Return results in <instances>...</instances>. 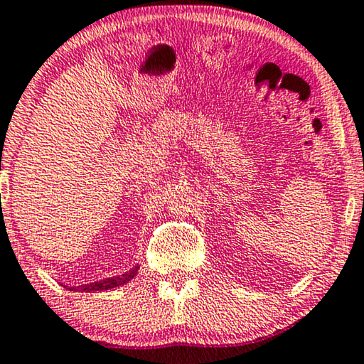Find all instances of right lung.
<instances>
[{
	"label": "right lung",
	"mask_w": 364,
	"mask_h": 364,
	"mask_svg": "<svg viewBox=\"0 0 364 364\" xmlns=\"http://www.w3.org/2000/svg\"><path fill=\"white\" fill-rule=\"evenodd\" d=\"M137 274V267L136 269L129 270V272L117 275V277H109L105 280H97V282H90V284H84V285H77V287H68L70 291H77V292H94V291H109V289L119 287V285H124L129 282L134 275Z\"/></svg>",
	"instance_id": "obj_1"
}]
</instances>
